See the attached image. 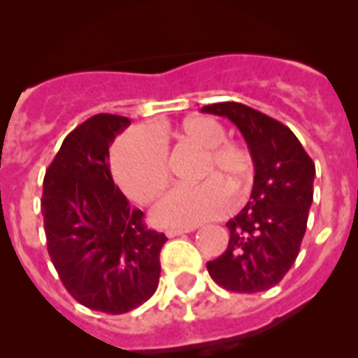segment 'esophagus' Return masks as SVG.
<instances>
[{
    "instance_id": "1",
    "label": "esophagus",
    "mask_w": 358,
    "mask_h": 358,
    "mask_svg": "<svg viewBox=\"0 0 358 358\" xmlns=\"http://www.w3.org/2000/svg\"><path fill=\"white\" fill-rule=\"evenodd\" d=\"M189 231H194V227H185V229H166V236L169 238H173V236H181L185 233H189Z\"/></svg>"
}]
</instances>
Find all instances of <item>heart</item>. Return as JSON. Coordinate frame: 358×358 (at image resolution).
Returning a JSON list of instances; mask_svg holds the SVG:
<instances>
[{"label": "heart", "mask_w": 358, "mask_h": 358, "mask_svg": "<svg viewBox=\"0 0 358 358\" xmlns=\"http://www.w3.org/2000/svg\"><path fill=\"white\" fill-rule=\"evenodd\" d=\"M173 140L201 150L194 186H179L164 195L152 210V220L163 227H194L222 217L229 208L226 189L238 195L252 172L249 152L233 141H224L226 131L217 120L192 116L176 129L127 134L113 150V172L132 201L148 204L169 185L166 141Z\"/></svg>", "instance_id": "obj_1"}]
</instances>
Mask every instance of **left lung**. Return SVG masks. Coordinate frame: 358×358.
I'll return each instance as SVG.
<instances>
[{
  "instance_id": "1",
  "label": "left lung",
  "mask_w": 358,
  "mask_h": 358,
  "mask_svg": "<svg viewBox=\"0 0 358 358\" xmlns=\"http://www.w3.org/2000/svg\"><path fill=\"white\" fill-rule=\"evenodd\" d=\"M235 123L251 152L255 181L249 202L226 224L229 243L208 262V273L231 292L278 285L301 248L314 201L315 164L289 127L236 102L202 107Z\"/></svg>"
}]
</instances>
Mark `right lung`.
I'll return each instance as SVG.
<instances>
[{
  "label": "right lung",
  "instance_id": "add662e5",
  "mask_svg": "<svg viewBox=\"0 0 358 358\" xmlns=\"http://www.w3.org/2000/svg\"><path fill=\"white\" fill-rule=\"evenodd\" d=\"M131 120L96 115L66 136L46 170L41 211L48 252L80 305L125 314L159 283L166 236L147 229L110 176L109 147Z\"/></svg>",
  "mask_w": 358,
  "mask_h": 358
}]
</instances>
